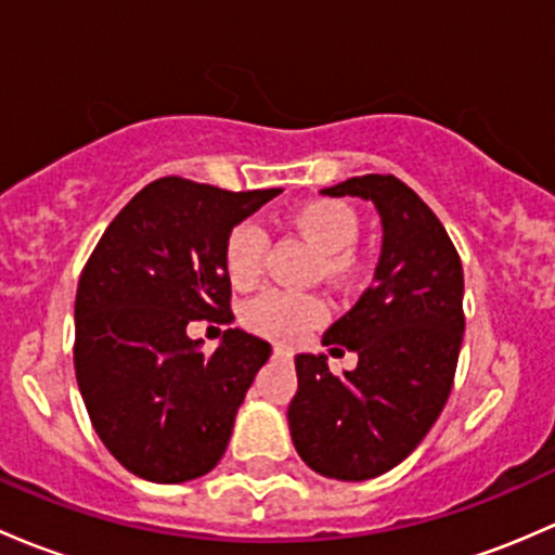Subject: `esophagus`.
<instances>
[{"mask_svg":"<svg viewBox=\"0 0 555 555\" xmlns=\"http://www.w3.org/2000/svg\"><path fill=\"white\" fill-rule=\"evenodd\" d=\"M275 356L278 358H294V350H291V347H285V345H278Z\"/></svg>","mask_w":555,"mask_h":555,"instance_id":"34e87169","label":"esophagus"}]
</instances>
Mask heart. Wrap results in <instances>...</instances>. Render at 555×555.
<instances>
[{
    "label": "heart",
    "mask_w": 555,
    "mask_h": 555,
    "mask_svg": "<svg viewBox=\"0 0 555 555\" xmlns=\"http://www.w3.org/2000/svg\"><path fill=\"white\" fill-rule=\"evenodd\" d=\"M288 224L323 254L318 270L328 280L350 278L356 267L352 245L361 235V221L339 199H310L291 210ZM267 259V232L254 221H240L224 240V270L235 288L259 283ZM328 315L323 296L312 291L272 288L243 307L245 328L275 341H294Z\"/></svg>",
    "instance_id": "heart-1"
}]
</instances>
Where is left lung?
<instances>
[{
	"mask_svg": "<svg viewBox=\"0 0 555 555\" xmlns=\"http://www.w3.org/2000/svg\"><path fill=\"white\" fill-rule=\"evenodd\" d=\"M323 194L371 199L385 235L374 285L323 336L331 356L358 352L356 371L336 376L323 356H296L288 427L320 476L365 481L420 447L449 401L465 278L438 216L396 176H356Z\"/></svg>",
	"mask_w": 555,
	"mask_h": 555,
	"instance_id": "1",
	"label": "left lung"
}]
</instances>
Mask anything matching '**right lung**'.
I'll return each mask as SVG.
<instances>
[{
	"mask_svg": "<svg viewBox=\"0 0 555 555\" xmlns=\"http://www.w3.org/2000/svg\"><path fill=\"white\" fill-rule=\"evenodd\" d=\"M283 190L227 192L165 176L135 194L90 254L74 301V371L114 460L154 483L219 465L270 341L227 328L216 352L192 320L230 323L224 240Z\"/></svg>",
	"mask_w": 555,
	"mask_h": 555,
	"instance_id": "add662e5",
	"label": "right lung"
}]
</instances>
